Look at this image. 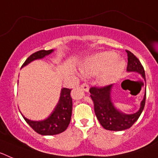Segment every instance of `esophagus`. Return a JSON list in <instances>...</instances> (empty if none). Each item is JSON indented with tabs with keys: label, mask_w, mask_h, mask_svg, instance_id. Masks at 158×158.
Returning a JSON list of instances; mask_svg holds the SVG:
<instances>
[{
	"label": "esophagus",
	"mask_w": 158,
	"mask_h": 158,
	"mask_svg": "<svg viewBox=\"0 0 158 158\" xmlns=\"http://www.w3.org/2000/svg\"><path fill=\"white\" fill-rule=\"evenodd\" d=\"M81 87L82 88V89H83L84 91L89 92V86L87 84H85V83L82 84L81 85Z\"/></svg>",
	"instance_id": "1"
}]
</instances>
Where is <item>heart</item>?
Returning a JSON list of instances; mask_svg holds the SVG:
<instances>
[{
	"instance_id": "heart-1",
	"label": "heart",
	"mask_w": 158,
	"mask_h": 158,
	"mask_svg": "<svg viewBox=\"0 0 158 158\" xmlns=\"http://www.w3.org/2000/svg\"><path fill=\"white\" fill-rule=\"evenodd\" d=\"M124 68L125 62L117 58L115 53L104 52L89 58L81 67V73L85 76L102 73V81L109 83L120 76Z\"/></svg>"
}]
</instances>
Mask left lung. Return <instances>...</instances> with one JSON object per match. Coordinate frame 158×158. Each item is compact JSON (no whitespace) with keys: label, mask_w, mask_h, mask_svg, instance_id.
<instances>
[{"label":"left lung","mask_w":158,"mask_h":158,"mask_svg":"<svg viewBox=\"0 0 158 158\" xmlns=\"http://www.w3.org/2000/svg\"><path fill=\"white\" fill-rule=\"evenodd\" d=\"M127 53L128 72H137L140 73L146 81L144 68L134 54L127 50ZM112 85L104 87H92L89 89L92 100L94 104V111L96 118L101 126L108 131H119L131 127L139 118L144 109L146 104V91L145 92L143 100L141 102L140 108L136 113L127 115L116 109L112 104L111 99V92Z\"/></svg>","instance_id":"obj_1"}]
</instances>
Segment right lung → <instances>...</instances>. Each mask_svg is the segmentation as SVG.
Listing matches in <instances>:
<instances>
[{
    "label": "right lung",
    "instance_id": "1",
    "mask_svg": "<svg viewBox=\"0 0 158 158\" xmlns=\"http://www.w3.org/2000/svg\"><path fill=\"white\" fill-rule=\"evenodd\" d=\"M54 50L49 51H36L28 57L23 64L22 67L27 65L32 61L44 58L45 56L52 53ZM71 89L63 88L61 91L59 101L54 108L51 115L44 120L31 121L22 116L27 122L29 126L34 130L35 132L42 135H54L62 133L66 130L70 123L71 115H72L73 102L70 96Z\"/></svg>",
    "mask_w": 158,
    "mask_h": 158
}]
</instances>
